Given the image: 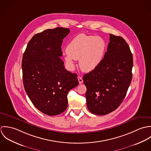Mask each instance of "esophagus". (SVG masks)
I'll list each match as a JSON object with an SVG mask.
<instances>
[{"label": "esophagus", "mask_w": 151, "mask_h": 151, "mask_svg": "<svg viewBox=\"0 0 151 151\" xmlns=\"http://www.w3.org/2000/svg\"><path fill=\"white\" fill-rule=\"evenodd\" d=\"M77 78H78V81H79V84H82V83H83V78H82L81 77L78 76V77H77Z\"/></svg>", "instance_id": "34e87169"}]
</instances>
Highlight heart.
I'll return each mask as SVG.
<instances>
[{
	"instance_id": "obj_1",
	"label": "heart",
	"mask_w": 151,
	"mask_h": 151,
	"mask_svg": "<svg viewBox=\"0 0 151 151\" xmlns=\"http://www.w3.org/2000/svg\"><path fill=\"white\" fill-rule=\"evenodd\" d=\"M106 49V43L100 37L80 34L67 45L65 60L70 68L74 60H79L80 68L85 72L96 69L102 63Z\"/></svg>"
}]
</instances>
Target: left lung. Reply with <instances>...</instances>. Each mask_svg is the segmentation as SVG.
Returning <instances> with one entry per match:
<instances>
[{
  "label": "left lung",
  "instance_id": "left-lung-1",
  "mask_svg": "<svg viewBox=\"0 0 151 151\" xmlns=\"http://www.w3.org/2000/svg\"><path fill=\"white\" fill-rule=\"evenodd\" d=\"M109 41L102 63L83 77L87 108L98 115L107 114L120 105L132 80L133 59L129 45L110 34Z\"/></svg>",
  "mask_w": 151,
  "mask_h": 151
}]
</instances>
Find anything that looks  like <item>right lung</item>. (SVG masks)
<instances>
[{"label": "right lung", "instance_id": "1", "mask_svg": "<svg viewBox=\"0 0 151 151\" xmlns=\"http://www.w3.org/2000/svg\"><path fill=\"white\" fill-rule=\"evenodd\" d=\"M69 32L68 28L57 27L37 34L23 54L25 92L35 108L48 116L65 111L68 91L78 85L77 74L67 71L60 58L63 40Z\"/></svg>", "mask_w": 151, "mask_h": 151}]
</instances>
